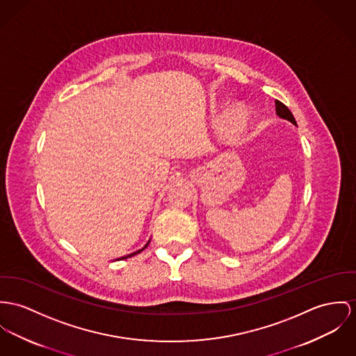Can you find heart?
Returning <instances> with one entry per match:
<instances>
[{
  "mask_svg": "<svg viewBox=\"0 0 356 356\" xmlns=\"http://www.w3.org/2000/svg\"><path fill=\"white\" fill-rule=\"evenodd\" d=\"M248 123V112L244 108H237L233 111L229 116V126L234 131L243 130Z\"/></svg>",
  "mask_w": 356,
  "mask_h": 356,
  "instance_id": "heart-1",
  "label": "heart"
}]
</instances>
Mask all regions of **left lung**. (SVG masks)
Here are the masks:
<instances>
[{"label": "left lung", "instance_id": "8db88e82", "mask_svg": "<svg viewBox=\"0 0 356 356\" xmlns=\"http://www.w3.org/2000/svg\"><path fill=\"white\" fill-rule=\"evenodd\" d=\"M275 108H276V115H279L282 119L290 120L293 124L297 126V122H296L291 111L289 110L283 103H280L279 100H275Z\"/></svg>", "mask_w": 356, "mask_h": 356}]
</instances>
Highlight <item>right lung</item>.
Returning <instances> with one entry per match:
<instances>
[{
    "label": "right lung",
    "instance_id": "right-lung-1",
    "mask_svg": "<svg viewBox=\"0 0 356 356\" xmlns=\"http://www.w3.org/2000/svg\"><path fill=\"white\" fill-rule=\"evenodd\" d=\"M149 243H150V241H149ZM149 243H147L146 245L143 246L142 249H139V250H137V252H133V253H130V254H127V256H123V257H120L119 260H123V259H127V257H131V256H136V254H138V253H140V252H142V250H143L146 246L149 245Z\"/></svg>",
    "mask_w": 356,
    "mask_h": 356
}]
</instances>
